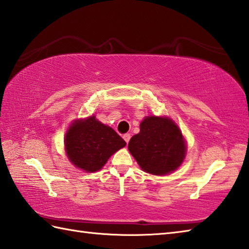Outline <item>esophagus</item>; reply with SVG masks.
I'll use <instances>...</instances> for the list:
<instances>
[{"label":"esophagus","mask_w":249,"mask_h":249,"mask_svg":"<svg viewBox=\"0 0 249 249\" xmlns=\"http://www.w3.org/2000/svg\"><path fill=\"white\" fill-rule=\"evenodd\" d=\"M123 139H124L126 142H128L129 139H130V135H129V134H125V135L123 136Z\"/></svg>","instance_id":"obj_1"}]
</instances>
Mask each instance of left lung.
<instances>
[{
	"instance_id": "left-lung-1",
	"label": "left lung",
	"mask_w": 249,
	"mask_h": 249,
	"mask_svg": "<svg viewBox=\"0 0 249 249\" xmlns=\"http://www.w3.org/2000/svg\"><path fill=\"white\" fill-rule=\"evenodd\" d=\"M128 150L145 172L163 176L181 166L186 145L174 122L153 115L141 122L140 133L131 137Z\"/></svg>"
}]
</instances>
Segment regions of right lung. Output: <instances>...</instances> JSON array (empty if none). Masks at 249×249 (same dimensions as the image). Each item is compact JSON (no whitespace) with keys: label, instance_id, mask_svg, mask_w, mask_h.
<instances>
[{"label":"right lung","instance_id":"add662e5","mask_svg":"<svg viewBox=\"0 0 249 249\" xmlns=\"http://www.w3.org/2000/svg\"><path fill=\"white\" fill-rule=\"evenodd\" d=\"M125 145L126 142L112 128L100 123L94 115L76 121L65 136L68 160L87 172L102 169L110 156Z\"/></svg>","mask_w":249,"mask_h":249}]
</instances>
